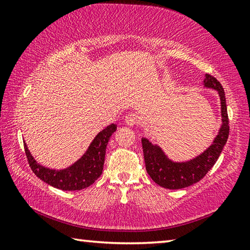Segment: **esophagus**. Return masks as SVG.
Segmentation results:
<instances>
[{
    "mask_svg": "<svg viewBox=\"0 0 250 250\" xmlns=\"http://www.w3.org/2000/svg\"><path fill=\"white\" fill-rule=\"evenodd\" d=\"M138 122H139V117L137 115H134V113H129V115L125 117L126 125L133 126L135 125H138Z\"/></svg>",
    "mask_w": 250,
    "mask_h": 250,
    "instance_id": "1",
    "label": "esophagus"
}]
</instances>
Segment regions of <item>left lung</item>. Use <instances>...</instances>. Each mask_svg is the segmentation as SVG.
I'll return each instance as SVG.
<instances>
[{"label":"left lung","instance_id":"8db88e82","mask_svg":"<svg viewBox=\"0 0 250 250\" xmlns=\"http://www.w3.org/2000/svg\"><path fill=\"white\" fill-rule=\"evenodd\" d=\"M203 84H204V88L217 91L219 100H221L222 116V125L218 130V133L215 137L213 143L206 150L188 161L175 162L164 153L160 146L153 145L146 138H142L141 140L147 174L156 184L164 188H184L201 181L216 163L227 142L228 134H229V125H228L225 92H224L221 83L211 75H205Z\"/></svg>","mask_w":250,"mask_h":250}]
</instances>
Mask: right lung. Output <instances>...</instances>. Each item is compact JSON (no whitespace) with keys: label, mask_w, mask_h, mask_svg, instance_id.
I'll use <instances>...</instances> for the list:
<instances>
[{"label":"right lung","mask_w":250,"mask_h":250,"mask_svg":"<svg viewBox=\"0 0 250 250\" xmlns=\"http://www.w3.org/2000/svg\"><path fill=\"white\" fill-rule=\"evenodd\" d=\"M116 130L117 125L115 124L105 126L96 135L82 158L62 170H54L37 163L24 141L25 154L32 171L45 183L62 191H79L94 184L101 175L104 170L105 149L110 137Z\"/></svg>","instance_id":"obj_1"}]
</instances>
